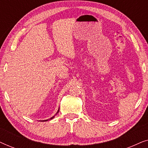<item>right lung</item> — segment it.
<instances>
[{
    "mask_svg": "<svg viewBox=\"0 0 148 148\" xmlns=\"http://www.w3.org/2000/svg\"><path fill=\"white\" fill-rule=\"evenodd\" d=\"M58 111H59V110H58V112H56V114H57V113L58 112ZM54 116H55V115H54ZM54 116H52V118H50V119H53V118H54ZM48 121V120H45V121Z\"/></svg>",
    "mask_w": 148,
    "mask_h": 148,
    "instance_id": "right-lung-1",
    "label": "right lung"
}]
</instances>
